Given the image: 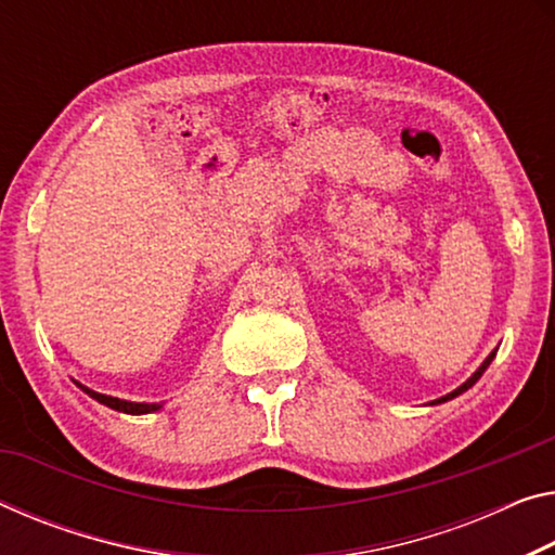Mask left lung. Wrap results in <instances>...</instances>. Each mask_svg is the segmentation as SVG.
Returning <instances> with one entry per match:
<instances>
[{"label": "left lung", "mask_w": 555, "mask_h": 555, "mask_svg": "<svg viewBox=\"0 0 555 555\" xmlns=\"http://www.w3.org/2000/svg\"><path fill=\"white\" fill-rule=\"evenodd\" d=\"M494 356H496V350H494V353H491V356H489L487 360H483V363H481V367H479V371H477V373H474V375L469 377V380H467V383H464V385H460V388H456L454 392H450V395H444V398H439L437 402H447V400H452V398H456V395H462L464 390H469V388H472V385L479 380V377H481V373H483V371H487V367H489V363H491V360H494Z\"/></svg>", "instance_id": "obj_1"}]
</instances>
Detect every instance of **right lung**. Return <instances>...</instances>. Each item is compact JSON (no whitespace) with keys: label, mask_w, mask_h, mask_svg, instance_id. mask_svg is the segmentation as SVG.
<instances>
[{"label":"right lung","mask_w":555,"mask_h":555,"mask_svg":"<svg viewBox=\"0 0 555 555\" xmlns=\"http://www.w3.org/2000/svg\"><path fill=\"white\" fill-rule=\"evenodd\" d=\"M76 385H78V388H81L83 392L91 395L93 400H99L101 404H105V408H111V410H118V412H128V415H145V412H153V410L160 408V404H155V402H128V400L111 398V395H101V392H93V390H88L86 385H81V383H76Z\"/></svg>","instance_id":"obj_1"}]
</instances>
